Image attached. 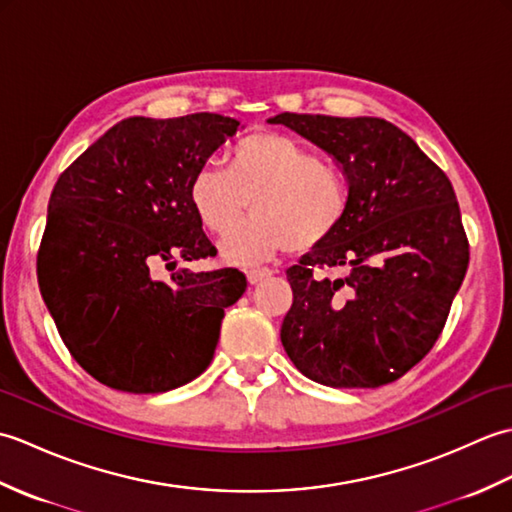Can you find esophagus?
<instances>
[{
  "instance_id": "1",
  "label": "esophagus",
  "mask_w": 512,
  "mask_h": 512,
  "mask_svg": "<svg viewBox=\"0 0 512 512\" xmlns=\"http://www.w3.org/2000/svg\"><path fill=\"white\" fill-rule=\"evenodd\" d=\"M246 277H248L250 284H259V281L273 277V270H270V268H248Z\"/></svg>"
}]
</instances>
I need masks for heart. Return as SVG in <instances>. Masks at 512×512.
Masks as SVG:
<instances>
[{
	"label": "heart",
	"mask_w": 512,
	"mask_h": 512,
	"mask_svg": "<svg viewBox=\"0 0 512 512\" xmlns=\"http://www.w3.org/2000/svg\"><path fill=\"white\" fill-rule=\"evenodd\" d=\"M200 224L226 235L246 213L253 217L222 242V255L253 264L277 250L303 253L330 239L350 206V184L330 160L317 158L281 132H255L228 151V171L206 165L189 184Z\"/></svg>",
	"instance_id": "1"
}]
</instances>
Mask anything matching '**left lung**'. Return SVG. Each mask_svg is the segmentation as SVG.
<instances>
[{
    "label": "left lung",
    "instance_id": "1",
    "mask_svg": "<svg viewBox=\"0 0 512 512\" xmlns=\"http://www.w3.org/2000/svg\"><path fill=\"white\" fill-rule=\"evenodd\" d=\"M270 123L328 151L350 184L336 233L286 270L284 350L314 383H394L436 345L469 266L451 180L383 118L284 112Z\"/></svg>",
    "mask_w": 512,
    "mask_h": 512
}]
</instances>
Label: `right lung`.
Here are the masks:
<instances>
[{"label":"right lung","mask_w":512,"mask_h":512,"mask_svg":"<svg viewBox=\"0 0 512 512\" xmlns=\"http://www.w3.org/2000/svg\"><path fill=\"white\" fill-rule=\"evenodd\" d=\"M237 129L235 118L209 112L125 118L54 184L39 290L72 358L99 383L162 394L211 365L244 273L180 268L160 279L156 268L217 255L189 184Z\"/></svg>","instance_id":"right-lung-1"}]
</instances>
